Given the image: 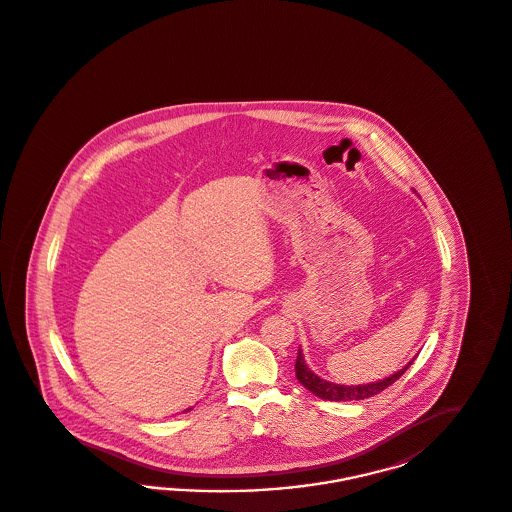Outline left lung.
Returning <instances> with one entry per match:
<instances>
[{"label": "left lung", "mask_w": 512, "mask_h": 512, "mask_svg": "<svg viewBox=\"0 0 512 512\" xmlns=\"http://www.w3.org/2000/svg\"><path fill=\"white\" fill-rule=\"evenodd\" d=\"M412 365V361L406 365L405 369L391 374L389 378H384L380 382H372V384H361V386H340V384H333V382H325L321 380L318 374L310 371L306 367V361L302 357V352L297 353V363H295V372H297V380L306 389H310L319 399L325 401H361V399H369L372 395H378L380 391L389 388L395 380H399L406 369Z\"/></svg>", "instance_id": "8db88e82"}]
</instances>
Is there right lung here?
I'll return each instance as SVG.
<instances>
[{
	"label": "right lung",
	"instance_id": "add662e5",
	"mask_svg": "<svg viewBox=\"0 0 512 512\" xmlns=\"http://www.w3.org/2000/svg\"><path fill=\"white\" fill-rule=\"evenodd\" d=\"M187 410H189V408H187Z\"/></svg>",
	"mask_w": 512,
	"mask_h": 512
}]
</instances>
